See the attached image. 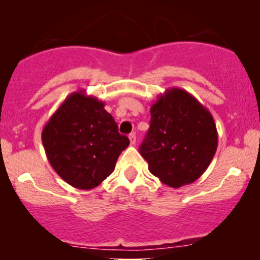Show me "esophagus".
Segmentation results:
<instances>
[{"label": "esophagus", "instance_id": "esophagus-1", "mask_svg": "<svg viewBox=\"0 0 260 260\" xmlns=\"http://www.w3.org/2000/svg\"><path fill=\"white\" fill-rule=\"evenodd\" d=\"M129 140H130L131 145L136 144V135H135V134H130V135H129Z\"/></svg>", "mask_w": 260, "mask_h": 260}]
</instances>
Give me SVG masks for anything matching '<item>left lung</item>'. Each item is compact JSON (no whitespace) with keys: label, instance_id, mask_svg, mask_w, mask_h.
I'll use <instances>...</instances> for the list:
<instances>
[{"label":"left lung","instance_id":"8db88e82","mask_svg":"<svg viewBox=\"0 0 260 260\" xmlns=\"http://www.w3.org/2000/svg\"><path fill=\"white\" fill-rule=\"evenodd\" d=\"M150 127L140 148L149 170L172 188L197 181L218 147L212 113L187 91L168 88L150 108Z\"/></svg>","mask_w":260,"mask_h":260}]
</instances>
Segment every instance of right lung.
<instances>
[{
    "instance_id": "right-lung-1",
    "label": "right lung",
    "mask_w": 260,
    "mask_h": 260,
    "mask_svg": "<svg viewBox=\"0 0 260 260\" xmlns=\"http://www.w3.org/2000/svg\"><path fill=\"white\" fill-rule=\"evenodd\" d=\"M104 106L84 90L73 92L42 130V144L53 169L78 189L99 186L130 143Z\"/></svg>"
}]
</instances>
